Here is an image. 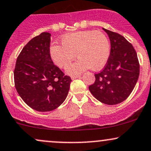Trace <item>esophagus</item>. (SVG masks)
<instances>
[{
	"instance_id": "34e87169",
	"label": "esophagus",
	"mask_w": 151,
	"mask_h": 151,
	"mask_svg": "<svg viewBox=\"0 0 151 151\" xmlns=\"http://www.w3.org/2000/svg\"><path fill=\"white\" fill-rule=\"evenodd\" d=\"M81 75H76V76H72V79H77V78H80Z\"/></svg>"
}]
</instances>
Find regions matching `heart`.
Listing matches in <instances>:
<instances>
[{
    "instance_id": "1",
    "label": "heart",
    "mask_w": 151,
    "mask_h": 151,
    "mask_svg": "<svg viewBox=\"0 0 151 151\" xmlns=\"http://www.w3.org/2000/svg\"><path fill=\"white\" fill-rule=\"evenodd\" d=\"M61 46L52 45L50 55L54 63L65 68L77 56L75 63L69 66L67 73L77 75L87 69L97 71L106 65L110 53V41L99 31H80L67 34L60 39Z\"/></svg>"
}]
</instances>
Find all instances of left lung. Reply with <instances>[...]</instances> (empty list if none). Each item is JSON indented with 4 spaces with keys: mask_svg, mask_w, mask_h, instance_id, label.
Returning a JSON list of instances; mask_svg holds the SVG:
<instances>
[{
    "mask_svg": "<svg viewBox=\"0 0 151 151\" xmlns=\"http://www.w3.org/2000/svg\"><path fill=\"white\" fill-rule=\"evenodd\" d=\"M103 29L110 41V57L103 70L95 74V82L88 89L100 102L116 105L127 99L135 87L139 63L135 49L124 36Z\"/></svg>",
    "mask_w": 151,
    "mask_h": 151,
    "instance_id": "1",
    "label": "left lung"
}]
</instances>
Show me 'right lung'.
I'll return each mask as SVG.
<instances>
[{
  "instance_id": "1",
  "label": "right lung",
  "mask_w": 151,
  "mask_h": 151,
  "mask_svg": "<svg viewBox=\"0 0 151 151\" xmlns=\"http://www.w3.org/2000/svg\"><path fill=\"white\" fill-rule=\"evenodd\" d=\"M50 34L30 40L16 61L14 80L17 93L36 111L55 110L68 96L72 80L53 64L50 55Z\"/></svg>"
}]
</instances>
